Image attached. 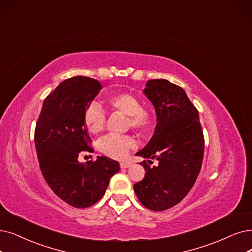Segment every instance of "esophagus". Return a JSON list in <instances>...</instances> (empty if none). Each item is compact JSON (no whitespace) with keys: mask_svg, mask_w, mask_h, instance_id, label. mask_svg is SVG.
Here are the masks:
<instances>
[{"mask_svg":"<svg viewBox=\"0 0 252 252\" xmlns=\"http://www.w3.org/2000/svg\"><path fill=\"white\" fill-rule=\"evenodd\" d=\"M130 165H131V163L127 162V161H122V162H120L121 168H127V167H129Z\"/></svg>","mask_w":252,"mask_h":252,"instance_id":"esophagus-1","label":"esophagus"}]
</instances>
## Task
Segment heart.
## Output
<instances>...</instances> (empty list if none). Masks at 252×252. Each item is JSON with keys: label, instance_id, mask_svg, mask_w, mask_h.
I'll return each mask as SVG.
<instances>
[{"label": "heart", "instance_id": "obj_1", "mask_svg": "<svg viewBox=\"0 0 252 252\" xmlns=\"http://www.w3.org/2000/svg\"><path fill=\"white\" fill-rule=\"evenodd\" d=\"M107 107L115 114L126 116L125 130L132 129L139 137H148L154 125V113L143 106L140 100L129 93H118L105 99ZM87 129L92 134L101 133L105 129L106 116L98 104H90L84 114ZM135 139L129 134L108 135L100 139V152L114 159H123L130 150L135 148Z\"/></svg>", "mask_w": 252, "mask_h": 252}]
</instances>
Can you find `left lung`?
Masks as SVG:
<instances>
[{"label": "left lung", "instance_id": "left-lung-1", "mask_svg": "<svg viewBox=\"0 0 252 252\" xmlns=\"http://www.w3.org/2000/svg\"><path fill=\"white\" fill-rule=\"evenodd\" d=\"M155 107L157 125L137 156L157 159L140 162L145 178L134 192L146 208L164 211L179 204L193 187L203 163L205 138L198 112L184 90L166 79H151L144 90Z\"/></svg>", "mask_w": 252, "mask_h": 252}]
</instances>
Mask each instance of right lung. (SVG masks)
Instances as JSON below:
<instances>
[{
  "label": "right lung",
  "instance_id": "right-lung-1",
  "mask_svg": "<svg viewBox=\"0 0 252 252\" xmlns=\"http://www.w3.org/2000/svg\"><path fill=\"white\" fill-rule=\"evenodd\" d=\"M98 80L73 76L64 80L45 99L35 128L39 166L54 193L74 208H88L103 196L120 164L105 156L79 162L93 153L84 114L101 90Z\"/></svg>",
  "mask_w": 252,
  "mask_h": 252
}]
</instances>
